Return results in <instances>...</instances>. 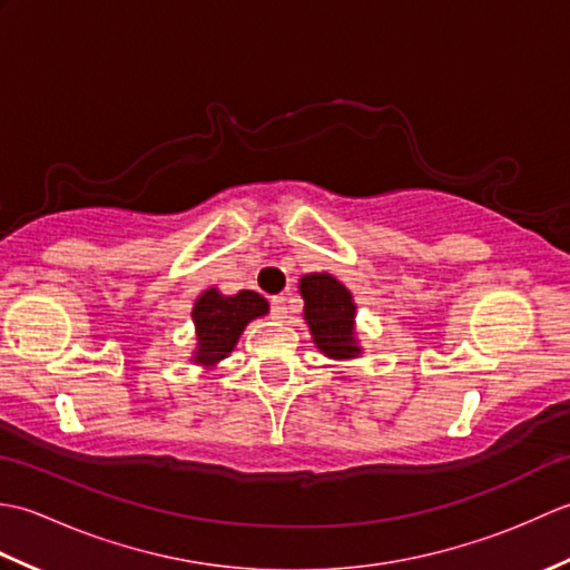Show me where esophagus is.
I'll list each match as a JSON object with an SVG mask.
<instances>
[{
    "label": "esophagus",
    "mask_w": 570,
    "mask_h": 570,
    "mask_svg": "<svg viewBox=\"0 0 570 570\" xmlns=\"http://www.w3.org/2000/svg\"><path fill=\"white\" fill-rule=\"evenodd\" d=\"M288 306H286V296H274L272 298V316L274 318H286Z\"/></svg>",
    "instance_id": "esophagus-1"
}]
</instances>
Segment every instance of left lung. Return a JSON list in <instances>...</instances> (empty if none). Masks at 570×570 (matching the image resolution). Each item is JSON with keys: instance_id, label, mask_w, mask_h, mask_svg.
<instances>
[{"instance_id": "1", "label": "left lung", "mask_w": 570, "mask_h": 570, "mask_svg": "<svg viewBox=\"0 0 570 570\" xmlns=\"http://www.w3.org/2000/svg\"><path fill=\"white\" fill-rule=\"evenodd\" d=\"M304 296V318L313 343L325 357L350 360L362 353L355 341V301L353 294L331 274H306L298 282Z\"/></svg>"}]
</instances>
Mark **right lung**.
Returning a JSON list of instances; mask_svg holds the SVG:
<instances>
[{
  "label": "right lung",
  "instance_id": "1",
  "mask_svg": "<svg viewBox=\"0 0 570 570\" xmlns=\"http://www.w3.org/2000/svg\"><path fill=\"white\" fill-rule=\"evenodd\" d=\"M264 313H269V304L257 292L245 288L235 296H225L217 288L203 292L190 313L198 337L193 362L203 367H215L217 362L233 353L247 323L264 316Z\"/></svg>",
  "mask_w": 570,
  "mask_h": 570
}]
</instances>
